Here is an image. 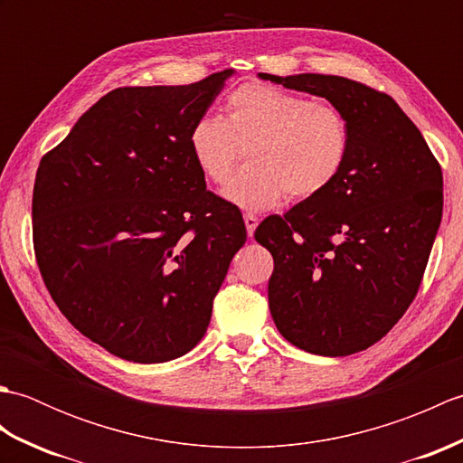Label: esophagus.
I'll return each mask as SVG.
<instances>
[{"label":"esophagus","instance_id":"34e87169","mask_svg":"<svg viewBox=\"0 0 463 463\" xmlns=\"http://www.w3.org/2000/svg\"><path fill=\"white\" fill-rule=\"evenodd\" d=\"M244 224H247V232H249V237H252L254 231H257V224H259L257 214H252V213H244Z\"/></svg>","mask_w":463,"mask_h":463}]
</instances>
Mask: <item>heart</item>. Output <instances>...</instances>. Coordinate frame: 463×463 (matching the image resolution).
<instances>
[{
  "label": "heart",
  "mask_w": 463,
  "mask_h": 463,
  "mask_svg": "<svg viewBox=\"0 0 463 463\" xmlns=\"http://www.w3.org/2000/svg\"><path fill=\"white\" fill-rule=\"evenodd\" d=\"M189 149L213 184L229 181L249 149L250 165L224 196L241 209L260 211L284 196L304 203L328 191L348 161L350 125L338 105L249 81L226 95L224 121L201 117L193 123Z\"/></svg>",
  "instance_id": "obj_1"
}]
</instances>
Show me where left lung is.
Instances as JSON below:
<instances>
[{"mask_svg": "<svg viewBox=\"0 0 463 463\" xmlns=\"http://www.w3.org/2000/svg\"><path fill=\"white\" fill-rule=\"evenodd\" d=\"M260 77L324 97L350 125L338 181L254 231L274 259L272 320L320 356L366 350L420 290L444 209L441 166L398 103L370 85L320 73Z\"/></svg>", "mask_w": 463, "mask_h": 463, "instance_id": "1", "label": "left lung"}]
</instances>
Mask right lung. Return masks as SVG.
Here are the masks:
<instances>
[{
	"label": "right lung",
	"mask_w": 463,
	"mask_h": 463,
	"mask_svg": "<svg viewBox=\"0 0 463 463\" xmlns=\"http://www.w3.org/2000/svg\"><path fill=\"white\" fill-rule=\"evenodd\" d=\"M231 73L113 90L37 166L42 279L63 317L119 358L166 362L194 348L247 241L241 211L206 191L189 149Z\"/></svg>",
	"instance_id": "add662e5"
}]
</instances>
